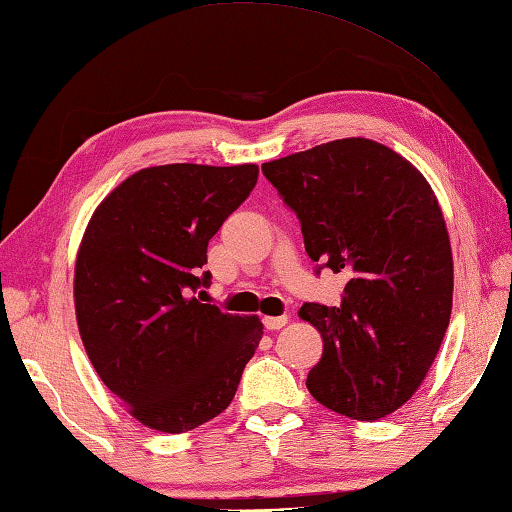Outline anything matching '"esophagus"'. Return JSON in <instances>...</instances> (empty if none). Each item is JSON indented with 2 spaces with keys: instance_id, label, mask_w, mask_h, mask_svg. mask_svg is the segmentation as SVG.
<instances>
[{
  "instance_id": "esophagus-1",
  "label": "esophagus",
  "mask_w": 512,
  "mask_h": 512,
  "mask_svg": "<svg viewBox=\"0 0 512 512\" xmlns=\"http://www.w3.org/2000/svg\"><path fill=\"white\" fill-rule=\"evenodd\" d=\"M286 322H288L286 315H268V318H264V327L266 331H277L286 327Z\"/></svg>"
}]
</instances>
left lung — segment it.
Wrapping results in <instances>:
<instances>
[{
  "instance_id": "1",
  "label": "left lung",
  "mask_w": 512,
  "mask_h": 512,
  "mask_svg": "<svg viewBox=\"0 0 512 512\" xmlns=\"http://www.w3.org/2000/svg\"><path fill=\"white\" fill-rule=\"evenodd\" d=\"M262 172L295 210L313 262L349 275L340 306L300 309L324 342L311 396L356 421L396 412L430 371L452 313V248L434 190L369 138L315 145Z\"/></svg>"
}]
</instances>
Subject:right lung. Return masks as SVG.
<instances>
[{
	"instance_id": "right-lung-1",
	"label": "right lung",
	"mask_w": 512,
	"mask_h": 512,
	"mask_svg": "<svg viewBox=\"0 0 512 512\" xmlns=\"http://www.w3.org/2000/svg\"><path fill=\"white\" fill-rule=\"evenodd\" d=\"M255 163L145 167L111 190L82 235L73 300L102 383L138 423L181 434L235 398L262 340L257 315L201 304L208 241L257 183Z\"/></svg>"
}]
</instances>
